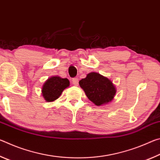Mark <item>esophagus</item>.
I'll return each instance as SVG.
<instances>
[{
	"instance_id": "obj_1",
	"label": "esophagus",
	"mask_w": 160,
	"mask_h": 160,
	"mask_svg": "<svg viewBox=\"0 0 160 160\" xmlns=\"http://www.w3.org/2000/svg\"><path fill=\"white\" fill-rule=\"evenodd\" d=\"M72 84L75 85H78V79L77 78H72Z\"/></svg>"
}]
</instances>
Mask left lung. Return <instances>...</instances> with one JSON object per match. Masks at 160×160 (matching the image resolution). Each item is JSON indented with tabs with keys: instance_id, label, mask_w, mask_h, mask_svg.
I'll list each match as a JSON object with an SVG mask.
<instances>
[{
	"instance_id": "left-lung-1",
	"label": "left lung",
	"mask_w": 160,
	"mask_h": 160,
	"mask_svg": "<svg viewBox=\"0 0 160 160\" xmlns=\"http://www.w3.org/2000/svg\"><path fill=\"white\" fill-rule=\"evenodd\" d=\"M79 85L87 97L97 106L107 104L113 99L116 88L108 78L97 72H90L80 80Z\"/></svg>"
}]
</instances>
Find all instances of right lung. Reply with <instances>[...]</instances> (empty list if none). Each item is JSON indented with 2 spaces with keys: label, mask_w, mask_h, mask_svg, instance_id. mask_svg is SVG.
I'll return each mask as SVG.
<instances>
[{
  "label": "right lung",
  "mask_w": 160,
  "mask_h": 160,
  "mask_svg": "<svg viewBox=\"0 0 160 160\" xmlns=\"http://www.w3.org/2000/svg\"><path fill=\"white\" fill-rule=\"evenodd\" d=\"M70 85L67 78L51 77L44 84L42 88V95L47 102H53L61 96L64 89Z\"/></svg>",
  "instance_id": "1"
}]
</instances>
